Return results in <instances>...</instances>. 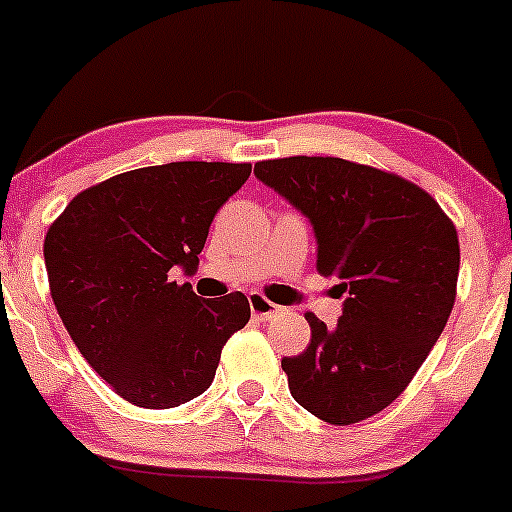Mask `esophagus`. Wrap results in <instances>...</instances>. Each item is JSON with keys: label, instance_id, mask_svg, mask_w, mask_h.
<instances>
[{"label": "esophagus", "instance_id": "esophagus-1", "mask_svg": "<svg viewBox=\"0 0 512 512\" xmlns=\"http://www.w3.org/2000/svg\"><path fill=\"white\" fill-rule=\"evenodd\" d=\"M249 305H251V315H254L256 320H261V323L273 320L278 313V305H273L271 300L263 298L261 293H249Z\"/></svg>", "mask_w": 512, "mask_h": 512}]
</instances>
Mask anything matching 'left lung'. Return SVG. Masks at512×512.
Listing matches in <instances>:
<instances>
[{"instance_id": "8db88e82", "label": "left lung", "mask_w": 512, "mask_h": 512, "mask_svg": "<svg viewBox=\"0 0 512 512\" xmlns=\"http://www.w3.org/2000/svg\"><path fill=\"white\" fill-rule=\"evenodd\" d=\"M310 221L318 271L340 278L342 315L313 313L308 350L283 357L293 399L328 424H357L404 392L446 328L458 278L456 226L407 179L340 157L254 167Z\"/></svg>"}]
</instances>
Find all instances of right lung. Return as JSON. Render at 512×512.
<instances>
[{"mask_svg":"<svg viewBox=\"0 0 512 512\" xmlns=\"http://www.w3.org/2000/svg\"><path fill=\"white\" fill-rule=\"evenodd\" d=\"M251 165L170 162L115 175L63 209L44 241L68 335L115 392L172 409L207 392L221 347L251 318L244 293L202 300L192 276L214 214Z\"/></svg>","mask_w":512,"mask_h":512,"instance_id":"right-lung-1","label":"right lung"}]
</instances>
